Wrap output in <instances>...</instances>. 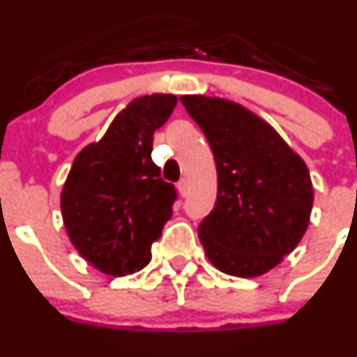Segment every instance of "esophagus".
<instances>
[{"instance_id":"34e87169","label":"esophagus","mask_w":357,"mask_h":357,"mask_svg":"<svg viewBox=\"0 0 357 357\" xmlns=\"http://www.w3.org/2000/svg\"><path fill=\"white\" fill-rule=\"evenodd\" d=\"M177 189L180 192V196H185L187 190H189V182H187V178H180L177 182Z\"/></svg>"}]
</instances>
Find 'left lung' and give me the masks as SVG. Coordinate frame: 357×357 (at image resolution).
I'll return each mask as SVG.
<instances>
[{
	"label": "left lung",
	"mask_w": 357,
	"mask_h": 357,
	"mask_svg": "<svg viewBox=\"0 0 357 357\" xmlns=\"http://www.w3.org/2000/svg\"><path fill=\"white\" fill-rule=\"evenodd\" d=\"M217 167L215 208L197 227L211 266L229 276L257 278L294 252L314 203L312 180L283 137L245 105L182 95Z\"/></svg>",
	"instance_id": "8db88e82"
}]
</instances>
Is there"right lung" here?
<instances>
[{
	"instance_id": "1",
	"label": "right lung",
	"mask_w": 357,
	"mask_h": 357,
	"mask_svg": "<svg viewBox=\"0 0 357 357\" xmlns=\"http://www.w3.org/2000/svg\"><path fill=\"white\" fill-rule=\"evenodd\" d=\"M177 97L153 93L123 109L100 140L74 158L60 192L67 236L88 264L126 276L151 262V246L172 218L174 183L151 160L153 135Z\"/></svg>"
}]
</instances>
